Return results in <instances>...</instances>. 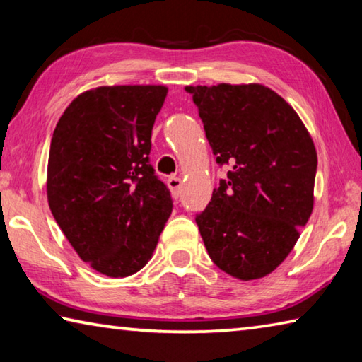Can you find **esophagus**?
Masks as SVG:
<instances>
[{"mask_svg": "<svg viewBox=\"0 0 362 362\" xmlns=\"http://www.w3.org/2000/svg\"><path fill=\"white\" fill-rule=\"evenodd\" d=\"M168 187H169L170 193H173L174 198H179L180 189H182V180L179 179V177H169Z\"/></svg>", "mask_w": 362, "mask_h": 362, "instance_id": "1", "label": "esophagus"}]
</instances>
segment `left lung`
I'll return each mask as SVG.
<instances>
[{
	"label": "left lung",
	"mask_w": 362,
	"mask_h": 362,
	"mask_svg": "<svg viewBox=\"0 0 362 362\" xmlns=\"http://www.w3.org/2000/svg\"><path fill=\"white\" fill-rule=\"evenodd\" d=\"M226 180L196 217L212 262L241 281L274 272L315 204L316 148L296 110L259 83L187 86Z\"/></svg>",
	"instance_id": "obj_1"
}]
</instances>
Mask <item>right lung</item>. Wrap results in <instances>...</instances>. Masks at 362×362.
Returning <instances> with one entry per match:
<instances>
[{"label": "right lung", "mask_w": 362, "mask_h": 362, "mask_svg": "<svg viewBox=\"0 0 362 362\" xmlns=\"http://www.w3.org/2000/svg\"><path fill=\"white\" fill-rule=\"evenodd\" d=\"M168 88L99 86L73 99L52 134L47 203L79 259L108 278L151 259L173 212L148 164L151 129Z\"/></svg>", "instance_id": "right-lung-1"}]
</instances>
